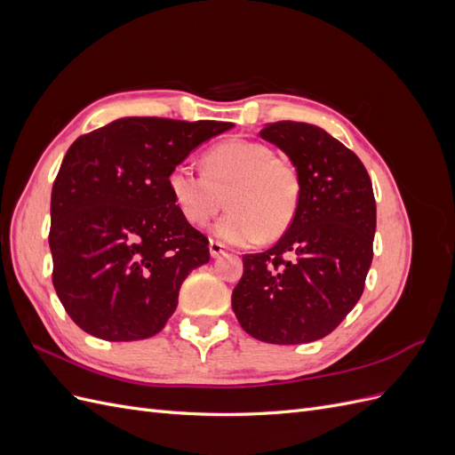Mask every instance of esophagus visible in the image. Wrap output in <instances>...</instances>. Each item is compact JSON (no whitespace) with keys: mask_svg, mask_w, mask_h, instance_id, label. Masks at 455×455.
<instances>
[{"mask_svg":"<svg viewBox=\"0 0 455 455\" xmlns=\"http://www.w3.org/2000/svg\"><path fill=\"white\" fill-rule=\"evenodd\" d=\"M209 251H211V256L212 258H218V256H222L224 254V251H226V246L222 244V243H220V241H211L209 243Z\"/></svg>","mask_w":455,"mask_h":455,"instance_id":"esophagus-1","label":"esophagus"}]
</instances>
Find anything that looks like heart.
I'll return each instance as SVG.
<instances>
[{"instance_id": "b5f03b06", "label": "heart", "mask_w": 455, "mask_h": 455, "mask_svg": "<svg viewBox=\"0 0 455 455\" xmlns=\"http://www.w3.org/2000/svg\"><path fill=\"white\" fill-rule=\"evenodd\" d=\"M167 186L188 224L203 228L224 209L231 212L214 226L224 243L251 246L288 229L299 203V176L291 161L273 156L269 146L233 139L203 156V172L180 163L171 169Z\"/></svg>"}]
</instances>
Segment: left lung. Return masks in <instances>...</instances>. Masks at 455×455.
<instances>
[{"mask_svg":"<svg viewBox=\"0 0 455 455\" xmlns=\"http://www.w3.org/2000/svg\"><path fill=\"white\" fill-rule=\"evenodd\" d=\"M298 171V211L279 243L243 256L231 294L252 338L296 346L328 336L364 291L376 233V199L361 159L324 129L279 121L259 131Z\"/></svg>","mask_w":455,"mask_h":455,"instance_id":"1","label":"left lung"}]
</instances>
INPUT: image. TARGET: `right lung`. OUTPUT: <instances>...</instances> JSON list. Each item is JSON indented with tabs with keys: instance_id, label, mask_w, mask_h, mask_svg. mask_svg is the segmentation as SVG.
<instances>
[{
	"instance_id": "obj_1",
	"label": "right lung",
	"mask_w": 455,
	"mask_h": 455,
	"mask_svg": "<svg viewBox=\"0 0 455 455\" xmlns=\"http://www.w3.org/2000/svg\"><path fill=\"white\" fill-rule=\"evenodd\" d=\"M233 129L222 121L123 117L79 136L51 194L52 284L72 321L108 341L161 332L209 239L178 212L172 167Z\"/></svg>"
}]
</instances>
